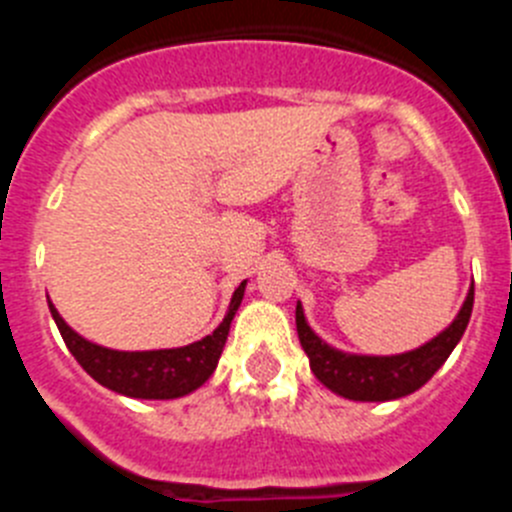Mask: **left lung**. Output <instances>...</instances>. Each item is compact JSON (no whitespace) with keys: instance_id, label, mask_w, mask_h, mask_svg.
Here are the masks:
<instances>
[{"instance_id":"8db88e82","label":"left lung","mask_w":512,"mask_h":512,"mask_svg":"<svg viewBox=\"0 0 512 512\" xmlns=\"http://www.w3.org/2000/svg\"><path fill=\"white\" fill-rule=\"evenodd\" d=\"M472 305L474 287L469 289L467 302L459 310L454 323L443 330L441 336L400 356H354L330 348L328 343L320 341L310 330L302 305H297L295 312L297 336H300L302 348H305L307 359H310L312 374L328 390H333L341 397H348V400L361 402L397 400V397H405L410 392L420 390L441 369L443 361L449 359V354L454 351L456 343L461 341L464 330H467L469 318H472Z\"/></svg>"}]
</instances>
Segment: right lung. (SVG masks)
<instances>
[{
  "label": "right lung",
  "instance_id": "add662e5",
  "mask_svg": "<svg viewBox=\"0 0 512 512\" xmlns=\"http://www.w3.org/2000/svg\"><path fill=\"white\" fill-rule=\"evenodd\" d=\"M246 282L233 292L228 315L215 328V333L205 336L202 341L189 343L182 348H161V351H112L97 343L81 338L79 333L63 323L56 307L48 302L51 315L61 330L63 343L69 348L81 369L102 387L125 397H140V400H174L194 392L207 382L215 372L217 359L223 354L228 341L230 323L235 310L241 307Z\"/></svg>",
  "mask_w": 512,
  "mask_h": 512
}]
</instances>
